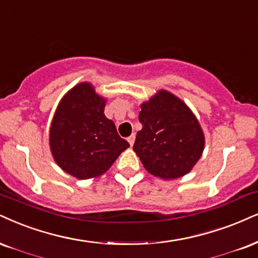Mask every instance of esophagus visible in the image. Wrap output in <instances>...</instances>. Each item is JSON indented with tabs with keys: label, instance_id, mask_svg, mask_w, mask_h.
<instances>
[{
	"label": "esophagus",
	"instance_id": "34e87169",
	"mask_svg": "<svg viewBox=\"0 0 258 258\" xmlns=\"http://www.w3.org/2000/svg\"><path fill=\"white\" fill-rule=\"evenodd\" d=\"M128 142H129L130 146L134 145V142H135V134H133V135L129 136V138H128Z\"/></svg>",
	"mask_w": 258,
	"mask_h": 258
}]
</instances>
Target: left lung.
I'll use <instances>...</instances> for the list:
<instances>
[{
  "mask_svg": "<svg viewBox=\"0 0 258 258\" xmlns=\"http://www.w3.org/2000/svg\"><path fill=\"white\" fill-rule=\"evenodd\" d=\"M134 152L146 170L161 179H177L192 170L205 149L199 119L184 101L159 90L141 105Z\"/></svg>",
  "mask_w": 258,
  "mask_h": 258,
  "instance_id": "obj_1",
  "label": "left lung"
}]
</instances>
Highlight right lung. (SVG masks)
Instances as JSON below:
<instances>
[{
	"mask_svg": "<svg viewBox=\"0 0 258 258\" xmlns=\"http://www.w3.org/2000/svg\"><path fill=\"white\" fill-rule=\"evenodd\" d=\"M106 98L91 82H80L59 100L49 130L53 160L78 179L97 178L106 172L129 147L104 114Z\"/></svg>",
	"mask_w": 258,
	"mask_h": 258,
	"instance_id": "obj_1",
	"label": "right lung"
}]
</instances>
